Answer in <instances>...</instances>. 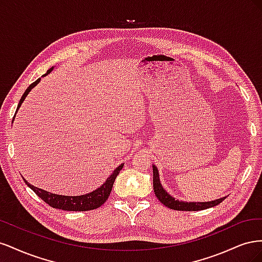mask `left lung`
<instances>
[{
    "label": "left lung",
    "instance_id": "obj_1",
    "mask_svg": "<svg viewBox=\"0 0 262 262\" xmlns=\"http://www.w3.org/2000/svg\"><path fill=\"white\" fill-rule=\"evenodd\" d=\"M153 187H154V192L158 200H160L165 207H167L172 210L177 211H200L205 210L212 207H215V205L220 204L222 201L225 200V198H221V199L210 201V202H184V201H178L175 200L171 195H169L167 192L165 191L164 188L161 185L160 177H158V170L153 165Z\"/></svg>",
    "mask_w": 262,
    "mask_h": 262
}]
</instances>
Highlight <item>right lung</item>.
Returning a JSON list of instances; mask_svg holds the SVG:
<instances>
[{"label":"right lung","instance_id":"obj_1","mask_svg":"<svg viewBox=\"0 0 262 262\" xmlns=\"http://www.w3.org/2000/svg\"><path fill=\"white\" fill-rule=\"evenodd\" d=\"M52 70L49 69L47 71V73L45 75H47L48 73H50V71ZM40 78H38L37 81H35L34 83H31L28 89L24 93V95L21 96L19 104L17 106V110L20 107L21 102L25 99V97L28 95V93L30 92V90L33 89L34 86H36ZM14 119V118H13ZM123 167V164H121L119 167H117L114 172L110 175V177L106 180V182L102 185L100 188H98L95 191L87 193V194H83V195H76V196H69V195H59V194H54V193H50L48 191H45L42 189H39L33 185H30L28 181H26L24 179V181L26 182V185L33 190V191L40 198L41 200H43L47 204H49L50 207L54 208V209H60V210H64V211H91L94 209L99 208L101 204H104L106 202V200L108 199V196L112 192V189L114 186V182L116 177L118 176V173L120 172V170Z\"/></svg>","mask_w":262,"mask_h":262}]
</instances>
